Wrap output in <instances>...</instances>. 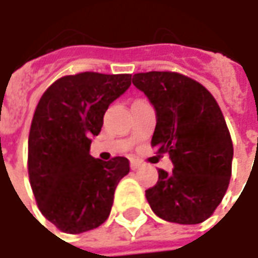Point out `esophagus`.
Here are the masks:
<instances>
[{
    "label": "esophagus",
    "instance_id": "34e87169",
    "mask_svg": "<svg viewBox=\"0 0 258 258\" xmlns=\"http://www.w3.org/2000/svg\"><path fill=\"white\" fill-rule=\"evenodd\" d=\"M142 164L140 160H131V170H138Z\"/></svg>",
    "mask_w": 258,
    "mask_h": 258
}]
</instances>
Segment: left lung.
<instances>
[{"mask_svg": "<svg viewBox=\"0 0 258 258\" xmlns=\"http://www.w3.org/2000/svg\"><path fill=\"white\" fill-rule=\"evenodd\" d=\"M133 84L156 110L151 145L168 153L173 171L159 170L145 190L157 217L177 224H200L214 213L232 174L233 145L218 103L207 88L175 72L137 73Z\"/></svg>", "mask_w": 258, "mask_h": 258, "instance_id": "1", "label": "left lung"}]
</instances>
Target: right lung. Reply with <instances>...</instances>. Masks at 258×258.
Returning a JSON list of instances; mask_svg holds the SVG:
<instances>
[{
	"mask_svg": "<svg viewBox=\"0 0 258 258\" xmlns=\"http://www.w3.org/2000/svg\"><path fill=\"white\" fill-rule=\"evenodd\" d=\"M131 85V74H70L48 87L37 103L29 133L27 171L42 216L66 233L106 221L127 157L102 162L90 155L109 105Z\"/></svg>",
	"mask_w": 258,
	"mask_h": 258,
	"instance_id": "right-lung-1",
	"label": "right lung"
}]
</instances>
